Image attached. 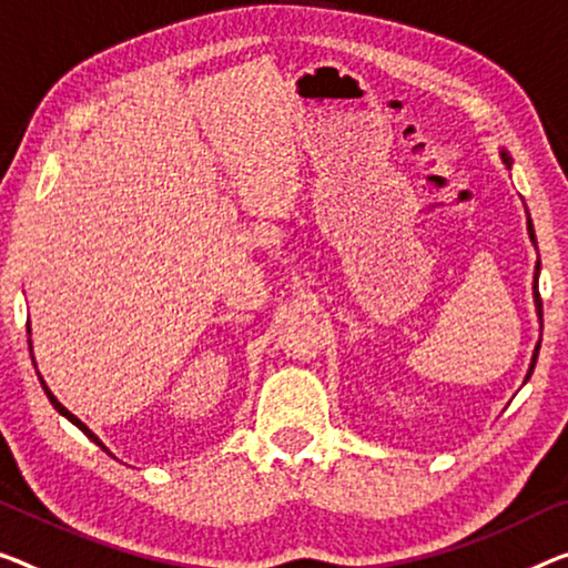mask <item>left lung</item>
<instances>
[{
	"mask_svg": "<svg viewBox=\"0 0 568 568\" xmlns=\"http://www.w3.org/2000/svg\"><path fill=\"white\" fill-rule=\"evenodd\" d=\"M500 160H503V164H505V168H508V170L513 168V156L508 154V150H500ZM523 205H526V203H523ZM526 213H528V211H526ZM526 225H528V239H530V243H534V246H536V231H534V223H530V215H528ZM538 276H540V261H536V272H534V304H536V314H538V320H540V317H544V304H540V294H538ZM538 351H540V339H538L536 347H534V357H530L526 381H523V383H528L530 373H534V368H536Z\"/></svg>",
	"mask_w": 568,
	"mask_h": 568,
	"instance_id": "8db88e82",
	"label": "left lung"
}]
</instances>
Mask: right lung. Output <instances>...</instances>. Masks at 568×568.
Returning <instances> with one entry per match:
<instances>
[{"label": "right lung", "instance_id": "1", "mask_svg": "<svg viewBox=\"0 0 568 568\" xmlns=\"http://www.w3.org/2000/svg\"><path fill=\"white\" fill-rule=\"evenodd\" d=\"M28 333H30V325H28ZM28 343H30V355H32V339H28ZM32 363H34V355H32ZM38 378H40V386H42V390H45V396L50 398V404H52V408H55V412L60 414V416H65L68 418V422H71L73 426H78V429H81L85 436H89V439L93 442V444H99V447L103 449V452H109V447H106V444H103L101 439H99V436H95L91 429H89V426H85L83 422H81V418H78L75 414H71V412H68V408L63 406V404H60V400L55 398V394H52V390L48 388V383L45 381H42V375H40V371H38ZM109 455H111V452H109Z\"/></svg>", "mask_w": 568, "mask_h": 568}]
</instances>
